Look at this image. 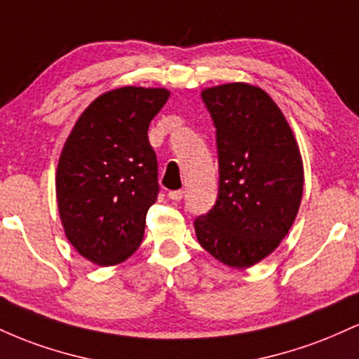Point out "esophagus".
<instances>
[{"label":"esophagus","instance_id":"34e87169","mask_svg":"<svg viewBox=\"0 0 359 359\" xmlns=\"http://www.w3.org/2000/svg\"><path fill=\"white\" fill-rule=\"evenodd\" d=\"M168 197H170L172 201H180L184 197V191H170L168 192Z\"/></svg>","mask_w":359,"mask_h":359}]
</instances>
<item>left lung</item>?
Wrapping results in <instances>:
<instances>
[{"instance_id": "obj_1", "label": "left lung", "mask_w": 359, "mask_h": 359, "mask_svg": "<svg viewBox=\"0 0 359 359\" xmlns=\"http://www.w3.org/2000/svg\"><path fill=\"white\" fill-rule=\"evenodd\" d=\"M216 126L219 192L194 222L197 241L217 262L250 269L278 248L297 217L304 163L277 102L246 82L201 93Z\"/></svg>"}]
</instances>
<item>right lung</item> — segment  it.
<instances>
[{"label": "right lung", "instance_id": "right-lung-1", "mask_svg": "<svg viewBox=\"0 0 359 359\" xmlns=\"http://www.w3.org/2000/svg\"><path fill=\"white\" fill-rule=\"evenodd\" d=\"M165 88L125 86L82 111L55 172L65 238L100 266L128 259L142 245L147 212L158 194L148 126L165 104Z\"/></svg>", "mask_w": 359, "mask_h": 359}]
</instances>
